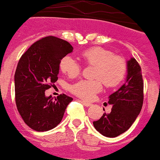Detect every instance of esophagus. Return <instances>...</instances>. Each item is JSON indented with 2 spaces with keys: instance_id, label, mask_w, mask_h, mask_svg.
<instances>
[{
  "instance_id": "34e87169",
  "label": "esophagus",
  "mask_w": 160,
  "mask_h": 160,
  "mask_svg": "<svg viewBox=\"0 0 160 160\" xmlns=\"http://www.w3.org/2000/svg\"><path fill=\"white\" fill-rule=\"evenodd\" d=\"M82 102L83 105H84L85 106H86V107H90V106H91V104L89 103V102H84V101H83V102Z\"/></svg>"
}]
</instances>
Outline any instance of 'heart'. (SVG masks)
Here are the masks:
<instances>
[{"label":"heart","mask_w":160,"mask_h":160,"mask_svg":"<svg viewBox=\"0 0 160 160\" xmlns=\"http://www.w3.org/2000/svg\"><path fill=\"white\" fill-rule=\"evenodd\" d=\"M82 59L87 65L95 66L94 78L97 80H80L71 86L74 94L84 100H92L102 90V82L108 88L120 84L127 71V63L124 58L113 55L111 51L100 47L89 48L83 51ZM60 70L70 78L80 74L81 65L70 55H66L59 62Z\"/></svg>","instance_id":"obj_1"}]
</instances>
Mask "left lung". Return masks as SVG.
I'll use <instances>...</instances> for the list:
<instances>
[{
  "instance_id": "8db88e82",
  "label": "left lung",
  "mask_w": 160,
  "mask_h": 160,
  "mask_svg": "<svg viewBox=\"0 0 160 160\" xmlns=\"http://www.w3.org/2000/svg\"><path fill=\"white\" fill-rule=\"evenodd\" d=\"M143 101L141 68L137 60L131 58L127 61L125 82L109 96L108 103L112 105L111 112H105L98 121H93L94 128L105 137H118L127 131L136 121L141 111Z\"/></svg>"
}]
</instances>
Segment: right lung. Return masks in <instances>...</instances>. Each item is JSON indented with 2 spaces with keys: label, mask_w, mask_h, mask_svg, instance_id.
<instances>
[{
  "label": "right lung",
  "mask_w": 160,
  "mask_h": 160,
  "mask_svg": "<svg viewBox=\"0 0 160 160\" xmlns=\"http://www.w3.org/2000/svg\"><path fill=\"white\" fill-rule=\"evenodd\" d=\"M73 49L63 39L47 36L33 43L19 60L14 76L16 104L23 121L32 129L44 132L55 128L73 101L65 94H60L55 101L45 95L58 80L60 60Z\"/></svg>",
  "instance_id": "obj_1"
}]
</instances>
